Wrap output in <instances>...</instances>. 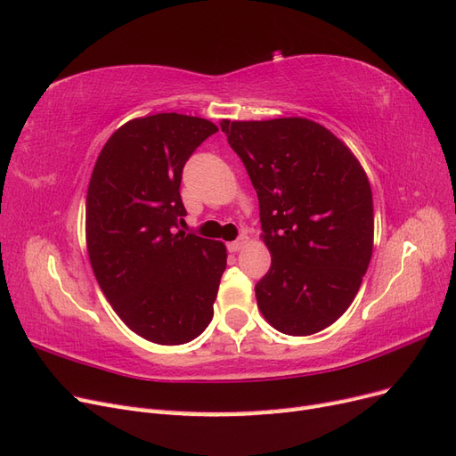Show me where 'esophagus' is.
<instances>
[{
	"instance_id": "esophagus-1",
	"label": "esophagus",
	"mask_w": 456,
	"mask_h": 456,
	"mask_svg": "<svg viewBox=\"0 0 456 456\" xmlns=\"http://www.w3.org/2000/svg\"><path fill=\"white\" fill-rule=\"evenodd\" d=\"M245 243H247V238H245V236H241V238H238L236 241L228 243V251H230V253H238V251H241V249H243Z\"/></svg>"
}]
</instances>
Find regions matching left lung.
<instances>
[{
	"instance_id": "obj_1",
	"label": "left lung",
	"mask_w": 456,
	"mask_h": 456,
	"mask_svg": "<svg viewBox=\"0 0 456 456\" xmlns=\"http://www.w3.org/2000/svg\"><path fill=\"white\" fill-rule=\"evenodd\" d=\"M220 127L258 196L272 265L255 285L266 322L291 337L333 325L355 298L372 255V194L348 146L305 118Z\"/></svg>"
}]
</instances>
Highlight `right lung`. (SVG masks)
Listing matches in <instances>:
<instances>
[{
    "instance_id": "obj_1",
    "label": "right lung",
    "mask_w": 456,
    "mask_h": 456,
    "mask_svg": "<svg viewBox=\"0 0 456 456\" xmlns=\"http://www.w3.org/2000/svg\"><path fill=\"white\" fill-rule=\"evenodd\" d=\"M218 127L203 118H136L110 136L86 205L87 251L104 297L136 335L176 346L200 337L226 270V247L181 230L183 169Z\"/></svg>"
}]
</instances>
